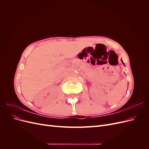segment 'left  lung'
I'll list each match as a JSON object with an SVG mask.
<instances>
[{
    "label": "left lung",
    "instance_id": "left-lung-1",
    "mask_svg": "<svg viewBox=\"0 0 149 149\" xmlns=\"http://www.w3.org/2000/svg\"><path fill=\"white\" fill-rule=\"evenodd\" d=\"M122 62H123V63L124 65V63H123V61H122Z\"/></svg>",
    "mask_w": 149,
    "mask_h": 149
}]
</instances>
